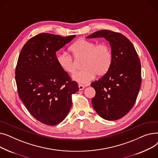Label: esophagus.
Listing matches in <instances>:
<instances>
[{"label":"esophagus","mask_w":158,"mask_h":158,"mask_svg":"<svg viewBox=\"0 0 158 158\" xmlns=\"http://www.w3.org/2000/svg\"><path fill=\"white\" fill-rule=\"evenodd\" d=\"M79 90L84 89L85 86L84 85H79Z\"/></svg>","instance_id":"34e87169"}]
</instances>
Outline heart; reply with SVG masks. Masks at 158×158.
I'll use <instances>...</instances> for the list:
<instances>
[{
  "label": "heart",
  "mask_w": 158,
  "mask_h": 158,
  "mask_svg": "<svg viewBox=\"0 0 158 158\" xmlns=\"http://www.w3.org/2000/svg\"><path fill=\"white\" fill-rule=\"evenodd\" d=\"M70 51L75 60L82 59L81 66L83 69L72 76L73 80L81 84H88L95 75L104 76L112 64L111 48L106 43L97 44L93 41L80 39L70 46ZM72 56L68 53L62 52L56 57L57 62L61 69L69 73H73L77 69L76 61Z\"/></svg>",
  "instance_id": "obj_1"
}]
</instances>
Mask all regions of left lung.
<instances>
[{
    "label": "left lung",
    "mask_w": 158,
    "mask_h": 158,
    "mask_svg": "<svg viewBox=\"0 0 158 158\" xmlns=\"http://www.w3.org/2000/svg\"><path fill=\"white\" fill-rule=\"evenodd\" d=\"M99 37L110 42L113 61L107 73L91 84L96 92L92 102L101 117L116 120L127 114L136 102L142 83L141 63L134 45L120 32L101 30L87 38Z\"/></svg>",
    "instance_id": "8db88e82"
}]
</instances>
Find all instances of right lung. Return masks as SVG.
<instances>
[{"label": "right lung", "instance_id": "obj_1", "mask_svg": "<svg viewBox=\"0 0 158 158\" xmlns=\"http://www.w3.org/2000/svg\"><path fill=\"white\" fill-rule=\"evenodd\" d=\"M75 35L63 37L40 33L21 50L15 69L19 97L35 119L48 126L62 122L72 106V95L79 91L56 60V51Z\"/></svg>", "mask_w": 158, "mask_h": 158}]
</instances>
